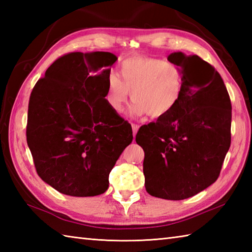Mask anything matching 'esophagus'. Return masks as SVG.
<instances>
[{
  "instance_id": "1",
  "label": "esophagus",
  "mask_w": 252,
  "mask_h": 252,
  "mask_svg": "<svg viewBox=\"0 0 252 252\" xmlns=\"http://www.w3.org/2000/svg\"><path fill=\"white\" fill-rule=\"evenodd\" d=\"M137 130H138V126L134 125V123H132V131H133V136H134V137L136 135Z\"/></svg>"
}]
</instances>
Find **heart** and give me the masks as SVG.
Masks as SVG:
<instances>
[{"instance_id": "1", "label": "heart", "mask_w": 252, "mask_h": 252, "mask_svg": "<svg viewBox=\"0 0 252 252\" xmlns=\"http://www.w3.org/2000/svg\"><path fill=\"white\" fill-rule=\"evenodd\" d=\"M119 76L110 73L107 82L106 100L112 111L121 114L127 101L134 100L131 115L149 114L160 119L179 105L184 90V78L172 63L153 57H134L123 61Z\"/></svg>"}]
</instances>
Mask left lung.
<instances>
[{
  "label": "left lung",
  "mask_w": 252,
  "mask_h": 252,
  "mask_svg": "<svg viewBox=\"0 0 252 252\" xmlns=\"http://www.w3.org/2000/svg\"><path fill=\"white\" fill-rule=\"evenodd\" d=\"M184 90L168 116L141 126L135 141L145 153L149 195L168 200L194 196L215 183L231 146L232 105L223 80L197 55L174 52Z\"/></svg>",
  "instance_id": "obj_1"
}]
</instances>
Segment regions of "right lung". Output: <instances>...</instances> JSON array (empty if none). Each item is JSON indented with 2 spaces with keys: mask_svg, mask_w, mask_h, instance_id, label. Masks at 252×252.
<instances>
[{
  "mask_svg": "<svg viewBox=\"0 0 252 252\" xmlns=\"http://www.w3.org/2000/svg\"><path fill=\"white\" fill-rule=\"evenodd\" d=\"M117 60L109 52L69 53L32 90L27 143L37 174L62 194H104L111 169L132 143L131 126L105 98Z\"/></svg>",
  "mask_w": 252,
  "mask_h": 252,
  "instance_id": "right-lung-1",
  "label": "right lung"
}]
</instances>
